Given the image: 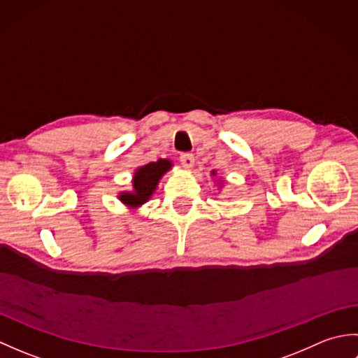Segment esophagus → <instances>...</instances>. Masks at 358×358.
Listing matches in <instances>:
<instances>
[{
    "mask_svg": "<svg viewBox=\"0 0 358 358\" xmlns=\"http://www.w3.org/2000/svg\"><path fill=\"white\" fill-rule=\"evenodd\" d=\"M180 163L183 164V167H186V169H189V167H192L195 159H194V155L192 154H187V152H185V154L180 155Z\"/></svg>",
    "mask_w": 358,
    "mask_h": 358,
    "instance_id": "1",
    "label": "esophagus"
}]
</instances>
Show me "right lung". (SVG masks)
Returning <instances> with one entry per match:
<instances>
[{
    "label": "right lung",
    "mask_w": 358,
    "mask_h": 358,
    "mask_svg": "<svg viewBox=\"0 0 358 358\" xmlns=\"http://www.w3.org/2000/svg\"><path fill=\"white\" fill-rule=\"evenodd\" d=\"M171 162H167V159H158L155 163L140 167L134 177V192L121 194L120 200L132 208L146 203L150 199L152 192L155 191L158 180L163 177L166 171L171 169Z\"/></svg>",
    "instance_id": "obj_1"
}]
</instances>
